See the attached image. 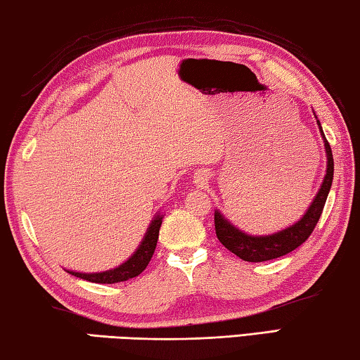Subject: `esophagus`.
Masks as SVG:
<instances>
[{
	"mask_svg": "<svg viewBox=\"0 0 360 360\" xmlns=\"http://www.w3.org/2000/svg\"><path fill=\"white\" fill-rule=\"evenodd\" d=\"M203 179H205V178H203V176H202V178H198V181H203Z\"/></svg>",
	"mask_w": 360,
	"mask_h": 360,
	"instance_id": "obj_1",
	"label": "esophagus"
}]
</instances>
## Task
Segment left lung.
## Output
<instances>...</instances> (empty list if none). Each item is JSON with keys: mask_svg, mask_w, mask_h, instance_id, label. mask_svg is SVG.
I'll list each match as a JSON object with an SVG mask.
<instances>
[{"mask_svg": "<svg viewBox=\"0 0 360 360\" xmlns=\"http://www.w3.org/2000/svg\"><path fill=\"white\" fill-rule=\"evenodd\" d=\"M316 115V113H314ZM317 120V117H316ZM319 131L323 139L325 153H327V169H325V176L321 187L314 197L309 208L306 213L295 222V224L285 227V229L269 233V236H250V233L238 229L232 222L221 213L219 210H214V229L216 236H218L219 242L224 247L237 255L238 258L248 262H261L281 258L283 255H288L303 245L307 237L311 236L314 227H316L319 218H321L323 205L327 202L330 187L333 182V155L330 144L325 139V134L321 127V122L317 120Z\"/></svg>", "mask_w": 360, "mask_h": 360, "instance_id": "obj_1", "label": "left lung"}]
</instances>
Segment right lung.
<instances>
[{"label": "right lung", "mask_w": 360, "mask_h": 360, "mask_svg": "<svg viewBox=\"0 0 360 360\" xmlns=\"http://www.w3.org/2000/svg\"><path fill=\"white\" fill-rule=\"evenodd\" d=\"M162 221H163L162 213H157L153 216L149 227H147L146 236L142 238L139 247L136 248V252L131 255L127 261L122 262V264L113 267V269L102 271V272H89V274L75 272V271H67V272L78 278H84V281L94 282V283H117V282L129 281V278L139 276V274L146 269L147 264H149V261L152 259V255L155 252Z\"/></svg>", "instance_id": "1"}]
</instances>
